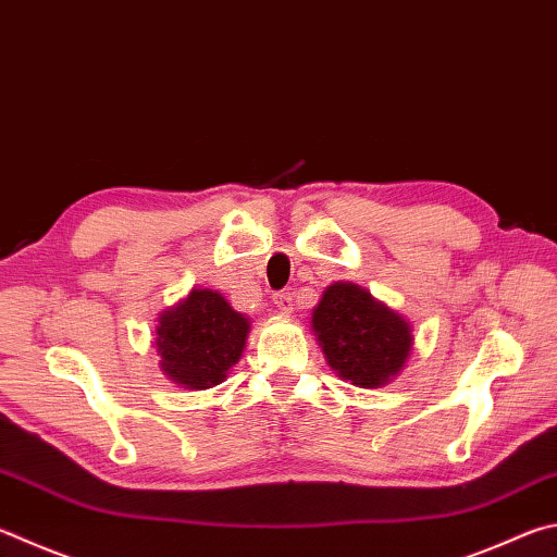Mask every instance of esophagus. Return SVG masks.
I'll use <instances>...</instances> for the list:
<instances>
[{"label":"esophagus","instance_id":"1","mask_svg":"<svg viewBox=\"0 0 557 557\" xmlns=\"http://www.w3.org/2000/svg\"><path fill=\"white\" fill-rule=\"evenodd\" d=\"M272 299H275V305H277L282 311H289V309H292V295H289V292H277V295L272 297Z\"/></svg>","mask_w":557,"mask_h":557}]
</instances>
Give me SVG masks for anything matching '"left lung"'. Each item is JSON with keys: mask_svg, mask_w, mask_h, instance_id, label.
Returning <instances> with one entry per match:
<instances>
[{"mask_svg": "<svg viewBox=\"0 0 557 557\" xmlns=\"http://www.w3.org/2000/svg\"><path fill=\"white\" fill-rule=\"evenodd\" d=\"M311 331L331 370L368 389L399 375L413 346L409 321L352 282L326 287L311 311Z\"/></svg>", "mask_w": 557, "mask_h": 557, "instance_id": "left-lung-1", "label": "left lung"}]
</instances>
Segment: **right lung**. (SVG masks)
Wrapping results in <instances>:
<instances>
[{"instance_id":"obj_1","label":"right lung","mask_w":557,"mask_h":557,"mask_svg":"<svg viewBox=\"0 0 557 557\" xmlns=\"http://www.w3.org/2000/svg\"><path fill=\"white\" fill-rule=\"evenodd\" d=\"M248 331L250 321L219 292L191 289L158 319L160 370L185 389L214 387L244 356Z\"/></svg>"}]
</instances>
